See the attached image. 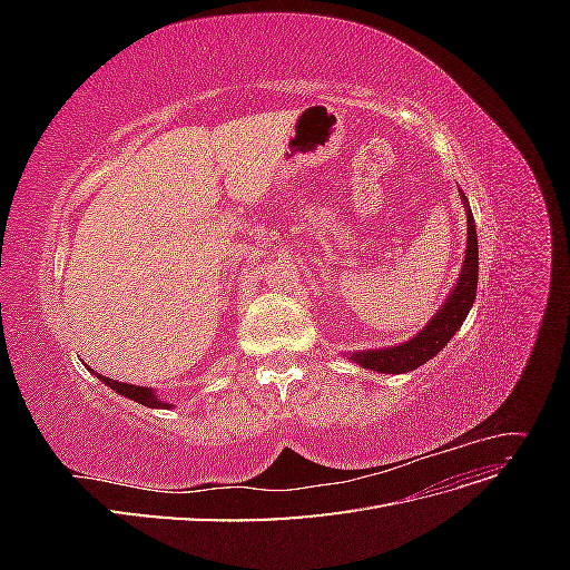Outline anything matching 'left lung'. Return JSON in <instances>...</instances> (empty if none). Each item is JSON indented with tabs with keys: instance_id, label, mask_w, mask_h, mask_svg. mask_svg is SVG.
I'll list each match as a JSON object with an SVG mask.
<instances>
[{
	"instance_id": "left-lung-1",
	"label": "left lung",
	"mask_w": 570,
	"mask_h": 570,
	"mask_svg": "<svg viewBox=\"0 0 570 570\" xmlns=\"http://www.w3.org/2000/svg\"><path fill=\"white\" fill-rule=\"evenodd\" d=\"M465 218H469V243H465L463 268L452 297L444 302V306L435 314V318L430 321L413 340L396 344V347L354 352L350 358L356 361L358 366L377 371V373H406L423 366L425 361L433 358L444 344L454 337L459 325L471 312L475 289H478V235H475V226H473L475 220L471 209H465Z\"/></svg>"
}]
</instances>
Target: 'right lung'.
Returning a JSON list of instances; mask_svg holds the SVG:
<instances>
[{"label": "right lung", "mask_w": 570, "mask_h": 570, "mask_svg": "<svg viewBox=\"0 0 570 570\" xmlns=\"http://www.w3.org/2000/svg\"><path fill=\"white\" fill-rule=\"evenodd\" d=\"M95 375H97V373H95ZM97 377H101V383H107V385H109L111 390H116L118 394L128 396V400H135V402H140V404H145V406H154V409H164V406L170 409V404L159 402L149 387H137V385H128V383H116V381H111V377H105V375H97Z\"/></svg>", "instance_id": "right-lung-1"}]
</instances>
